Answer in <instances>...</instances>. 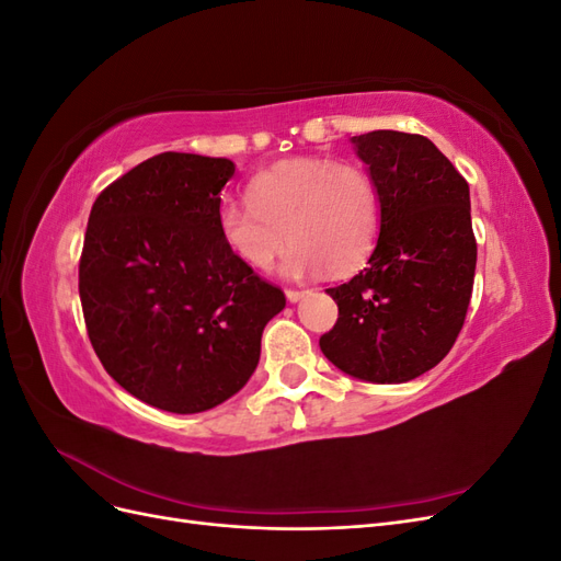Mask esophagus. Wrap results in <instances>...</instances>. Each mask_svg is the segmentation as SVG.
<instances>
[{"instance_id":"1","label":"esophagus","mask_w":561,"mask_h":561,"mask_svg":"<svg viewBox=\"0 0 561 561\" xmlns=\"http://www.w3.org/2000/svg\"><path fill=\"white\" fill-rule=\"evenodd\" d=\"M285 297L290 299V301H299L304 297V293L301 290H293V287H290V290H285Z\"/></svg>"}]
</instances>
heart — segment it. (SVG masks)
<instances>
[{"mask_svg": "<svg viewBox=\"0 0 561 561\" xmlns=\"http://www.w3.org/2000/svg\"><path fill=\"white\" fill-rule=\"evenodd\" d=\"M248 201H222L217 231L243 264L266 271L290 239L283 271L293 278L351 274L375 250L381 194L363 165L290 159L248 182Z\"/></svg>", "mask_w": 561, "mask_h": 561, "instance_id": "heart-1", "label": "heart"}]
</instances>
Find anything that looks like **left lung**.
<instances>
[{
	"label": "left lung",
	"mask_w": 561,
	"mask_h": 561,
	"mask_svg": "<svg viewBox=\"0 0 561 561\" xmlns=\"http://www.w3.org/2000/svg\"><path fill=\"white\" fill-rule=\"evenodd\" d=\"M381 194V231L367 268L328 287L334 328L325 358L351 377L404 383L451 351L472 295L478 243L463 175L428 138L371 130L353 138Z\"/></svg>",
	"instance_id": "obj_1"
}]
</instances>
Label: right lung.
<instances>
[{
    "label": "right lung",
    "instance_id": "right-lung-1",
    "mask_svg": "<svg viewBox=\"0 0 561 561\" xmlns=\"http://www.w3.org/2000/svg\"><path fill=\"white\" fill-rule=\"evenodd\" d=\"M229 159L163 151L95 198L79 260L93 351L138 400L196 414L229 400L260 363L280 287L217 231Z\"/></svg>",
    "mask_w": 561,
    "mask_h": 561
}]
</instances>
